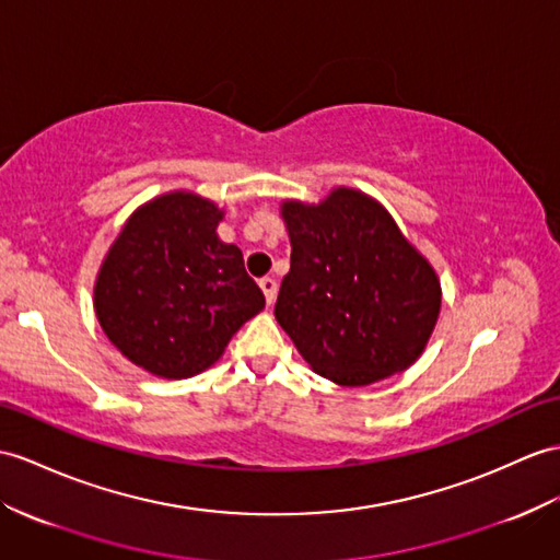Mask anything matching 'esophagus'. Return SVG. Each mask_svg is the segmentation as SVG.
Masks as SVG:
<instances>
[{"mask_svg":"<svg viewBox=\"0 0 560 560\" xmlns=\"http://www.w3.org/2000/svg\"><path fill=\"white\" fill-rule=\"evenodd\" d=\"M258 288L264 290L268 306L276 302V296H278V280L276 278H261V280H258Z\"/></svg>","mask_w":560,"mask_h":560,"instance_id":"1","label":"esophagus"}]
</instances>
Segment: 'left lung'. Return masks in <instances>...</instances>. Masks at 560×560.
<instances>
[{"label":"left lung","instance_id":"1","mask_svg":"<svg viewBox=\"0 0 560 560\" xmlns=\"http://www.w3.org/2000/svg\"><path fill=\"white\" fill-rule=\"evenodd\" d=\"M292 244L276 318L296 351L335 385L365 387L413 365L438 325V270L389 211L361 189L284 199Z\"/></svg>","mask_w":560,"mask_h":560}]
</instances>
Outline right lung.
<instances>
[{"label":"right lung","mask_w":560,"mask_h":560,"mask_svg":"<svg viewBox=\"0 0 560 560\" xmlns=\"http://www.w3.org/2000/svg\"><path fill=\"white\" fill-rule=\"evenodd\" d=\"M225 211L187 189L135 209L94 280V313L122 357L163 380L203 373L266 306L240 247L215 228Z\"/></svg>","instance_id":"right-lung-1"}]
</instances>
